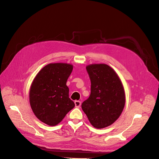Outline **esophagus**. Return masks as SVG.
<instances>
[{
  "instance_id": "esophagus-1",
  "label": "esophagus",
  "mask_w": 159,
  "mask_h": 159,
  "mask_svg": "<svg viewBox=\"0 0 159 159\" xmlns=\"http://www.w3.org/2000/svg\"><path fill=\"white\" fill-rule=\"evenodd\" d=\"M75 107H80V105H81V102L80 101H75Z\"/></svg>"
}]
</instances>
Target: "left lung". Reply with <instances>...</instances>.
<instances>
[{"mask_svg": "<svg viewBox=\"0 0 159 159\" xmlns=\"http://www.w3.org/2000/svg\"><path fill=\"white\" fill-rule=\"evenodd\" d=\"M86 70L91 94L82 103V109L94 128L107 127L118 119L124 109L123 86L117 73L107 65H90Z\"/></svg>", "mask_w": 159, "mask_h": 159, "instance_id": "left-lung-1", "label": "left lung"}]
</instances>
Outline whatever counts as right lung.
<instances>
[{"label": "right lung", "instance_id": "right-lung-1", "mask_svg": "<svg viewBox=\"0 0 159 159\" xmlns=\"http://www.w3.org/2000/svg\"><path fill=\"white\" fill-rule=\"evenodd\" d=\"M72 70L73 65L67 63H50L38 72L31 84V109L38 120L49 126L59 124L75 107L66 86Z\"/></svg>", "mask_w": 159, "mask_h": 159}]
</instances>
